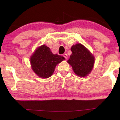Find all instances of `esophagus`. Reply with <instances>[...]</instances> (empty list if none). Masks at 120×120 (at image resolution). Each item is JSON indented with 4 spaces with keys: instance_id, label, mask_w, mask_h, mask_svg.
I'll return each instance as SVG.
<instances>
[{
    "instance_id": "1",
    "label": "esophagus",
    "mask_w": 120,
    "mask_h": 120,
    "mask_svg": "<svg viewBox=\"0 0 120 120\" xmlns=\"http://www.w3.org/2000/svg\"><path fill=\"white\" fill-rule=\"evenodd\" d=\"M63 56L65 58V59H67V58H68V55L67 54V53H65V54L63 55Z\"/></svg>"
}]
</instances>
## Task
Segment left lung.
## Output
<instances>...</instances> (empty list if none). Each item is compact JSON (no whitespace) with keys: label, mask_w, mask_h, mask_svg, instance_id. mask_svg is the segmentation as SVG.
<instances>
[{"label":"left lung","mask_w":120,"mask_h":120,"mask_svg":"<svg viewBox=\"0 0 120 120\" xmlns=\"http://www.w3.org/2000/svg\"><path fill=\"white\" fill-rule=\"evenodd\" d=\"M72 53L68 63L72 67L74 72L80 77H85L93 69L95 58L92 53L81 43L73 45Z\"/></svg>","instance_id":"obj_1"}]
</instances>
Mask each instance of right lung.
<instances>
[{"instance_id": "right-lung-1", "label": "right lung", "mask_w": 120, "mask_h": 120, "mask_svg": "<svg viewBox=\"0 0 120 120\" xmlns=\"http://www.w3.org/2000/svg\"><path fill=\"white\" fill-rule=\"evenodd\" d=\"M65 60L63 56L53 54L49 47L42 45L30 57L33 71L39 77L48 78L53 73L57 64Z\"/></svg>"}]
</instances>
